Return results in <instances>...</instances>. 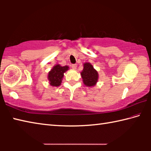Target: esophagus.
Segmentation results:
<instances>
[{"instance_id": "esophagus-1", "label": "esophagus", "mask_w": 151, "mask_h": 151, "mask_svg": "<svg viewBox=\"0 0 151 151\" xmlns=\"http://www.w3.org/2000/svg\"><path fill=\"white\" fill-rule=\"evenodd\" d=\"M71 67H72L73 69L75 70L76 68V65H75V64H74V65H71Z\"/></svg>"}]
</instances>
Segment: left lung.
Returning <instances> with one entry per match:
<instances>
[{"mask_svg": "<svg viewBox=\"0 0 151 151\" xmlns=\"http://www.w3.org/2000/svg\"><path fill=\"white\" fill-rule=\"evenodd\" d=\"M83 66V70L81 73L83 83L89 87L94 86L98 81V72L94 69L90 63H85Z\"/></svg>", "mask_w": 151, "mask_h": 151, "instance_id": "8db88e82", "label": "left lung"}]
</instances>
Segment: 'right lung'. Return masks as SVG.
<instances>
[{
    "mask_svg": "<svg viewBox=\"0 0 151 151\" xmlns=\"http://www.w3.org/2000/svg\"><path fill=\"white\" fill-rule=\"evenodd\" d=\"M68 70V66H61L60 65H57L53 66L48 75V80L50 82V85L52 86H60L62 83L64 73Z\"/></svg>",
    "mask_w": 151,
    "mask_h": 151,
    "instance_id": "right-lung-1",
    "label": "right lung"
}]
</instances>
